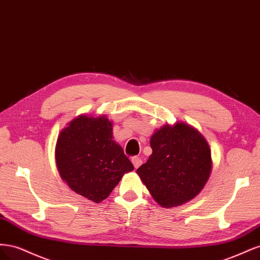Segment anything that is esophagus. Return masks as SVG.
Masks as SVG:
<instances>
[{
	"label": "esophagus",
	"instance_id": "1",
	"mask_svg": "<svg viewBox=\"0 0 260 260\" xmlns=\"http://www.w3.org/2000/svg\"><path fill=\"white\" fill-rule=\"evenodd\" d=\"M131 161H132V164H133V166H135V168H139L140 165L142 164V159H141L140 157H138V156L131 157Z\"/></svg>",
	"mask_w": 260,
	"mask_h": 260
}]
</instances>
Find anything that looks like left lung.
I'll use <instances>...</instances> for the list:
<instances>
[{"label":"left lung","instance_id":"1","mask_svg":"<svg viewBox=\"0 0 260 260\" xmlns=\"http://www.w3.org/2000/svg\"><path fill=\"white\" fill-rule=\"evenodd\" d=\"M151 147L137 174L159 205H182L202 191L210 176L211 153L198 130L180 122L165 125L152 136Z\"/></svg>","mask_w":260,"mask_h":260}]
</instances>
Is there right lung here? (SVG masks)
I'll use <instances>...</instances> for the list:
<instances>
[{
  "label": "right lung",
  "mask_w": 260,
  "mask_h": 260,
  "mask_svg": "<svg viewBox=\"0 0 260 260\" xmlns=\"http://www.w3.org/2000/svg\"><path fill=\"white\" fill-rule=\"evenodd\" d=\"M55 158L61 179L73 191L94 203L112 193L122 175L135 169L113 140L106 116H79L59 133Z\"/></svg>",
  "instance_id": "1"
}]
</instances>
